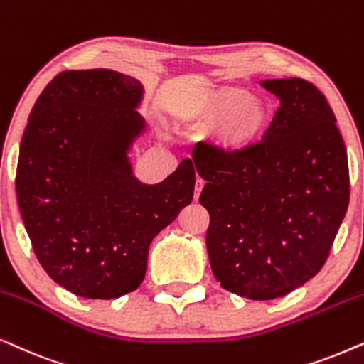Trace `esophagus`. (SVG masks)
Returning a JSON list of instances; mask_svg holds the SVG:
<instances>
[{
  "label": "esophagus",
  "mask_w": 364,
  "mask_h": 364,
  "mask_svg": "<svg viewBox=\"0 0 364 364\" xmlns=\"http://www.w3.org/2000/svg\"><path fill=\"white\" fill-rule=\"evenodd\" d=\"M203 186H205V181H203L201 178H198L196 183H195V200H198V198H200V193L203 190Z\"/></svg>",
  "instance_id": "obj_1"
}]
</instances>
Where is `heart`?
<instances>
[{"instance_id": "obj_1", "label": "heart", "mask_w": 364, "mask_h": 364, "mask_svg": "<svg viewBox=\"0 0 364 364\" xmlns=\"http://www.w3.org/2000/svg\"><path fill=\"white\" fill-rule=\"evenodd\" d=\"M186 116L201 124L215 123L208 136L211 148L221 156H238L264 136L273 111L264 100L253 98L248 90L221 86L203 96Z\"/></svg>"}]
</instances>
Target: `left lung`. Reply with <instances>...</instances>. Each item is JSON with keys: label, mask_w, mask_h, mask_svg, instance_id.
<instances>
[{"label": "left lung", "mask_w": 364, "mask_h": 364, "mask_svg": "<svg viewBox=\"0 0 364 364\" xmlns=\"http://www.w3.org/2000/svg\"><path fill=\"white\" fill-rule=\"evenodd\" d=\"M278 96L263 141L238 156L193 151L210 213L215 278L248 299L281 298L326 263L350 203L346 148L321 91L301 77L259 81Z\"/></svg>", "instance_id": "8db88e82"}]
</instances>
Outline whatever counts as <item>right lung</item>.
<instances>
[{"label": "right lung", "instance_id": "add662e5", "mask_svg": "<svg viewBox=\"0 0 364 364\" xmlns=\"http://www.w3.org/2000/svg\"><path fill=\"white\" fill-rule=\"evenodd\" d=\"M144 88L113 70L56 75L33 106L16 169L19 211L38 261L76 296L113 299L146 274L154 236L193 200L186 158L156 185L133 174L146 129Z\"/></svg>", "mask_w": 364, "mask_h": 364}]
</instances>
